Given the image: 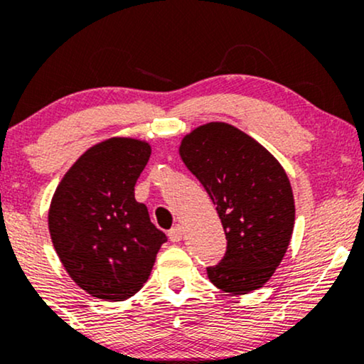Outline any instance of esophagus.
I'll use <instances>...</instances> for the list:
<instances>
[{"label":"esophagus","instance_id":"obj_1","mask_svg":"<svg viewBox=\"0 0 364 364\" xmlns=\"http://www.w3.org/2000/svg\"><path fill=\"white\" fill-rule=\"evenodd\" d=\"M168 236H169V240L173 241V243H179V241H181V237H183L181 225H174V228L168 232Z\"/></svg>","mask_w":364,"mask_h":364}]
</instances>
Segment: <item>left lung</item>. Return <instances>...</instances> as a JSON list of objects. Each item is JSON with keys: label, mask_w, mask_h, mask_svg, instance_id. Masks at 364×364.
Segmentation results:
<instances>
[{"label": "left lung", "mask_w": 364, "mask_h": 364, "mask_svg": "<svg viewBox=\"0 0 364 364\" xmlns=\"http://www.w3.org/2000/svg\"><path fill=\"white\" fill-rule=\"evenodd\" d=\"M179 154L214 202L228 240L223 260L207 267L208 279L231 294L258 289L281 263L294 228L286 171L257 140L228 123L193 129Z\"/></svg>", "instance_id": "1"}]
</instances>
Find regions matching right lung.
<instances>
[{
    "mask_svg": "<svg viewBox=\"0 0 364 364\" xmlns=\"http://www.w3.org/2000/svg\"><path fill=\"white\" fill-rule=\"evenodd\" d=\"M150 145L109 139L87 150L56 188L49 232L66 272L83 291L123 301L141 289L152 272L164 232L135 200V183Z\"/></svg>",
    "mask_w": 364,
    "mask_h": 364,
    "instance_id": "right-lung-1",
    "label": "right lung"
}]
</instances>
